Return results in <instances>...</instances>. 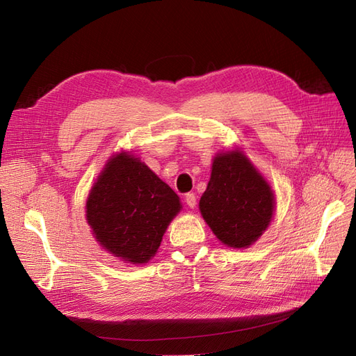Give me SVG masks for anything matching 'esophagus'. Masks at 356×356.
I'll return each instance as SVG.
<instances>
[{"label":"esophagus","instance_id":"esophagus-1","mask_svg":"<svg viewBox=\"0 0 356 356\" xmlns=\"http://www.w3.org/2000/svg\"><path fill=\"white\" fill-rule=\"evenodd\" d=\"M186 203L188 204L190 208H195L196 207V195H195V193H187V195H186Z\"/></svg>","mask_w":356,"mask_h":356}]
</instances>
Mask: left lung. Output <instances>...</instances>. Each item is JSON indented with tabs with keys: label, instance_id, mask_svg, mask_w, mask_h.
<instances>
[{
	"label": "left lung",
	"instance_id": "1",
	"mask_svg": "<svg viewBox=\"0 0 356 356\" xmlns=\"http://www.w3.org/2000/svg\"><path fill=\"white\" fill-rule=\"evenodd\" d=\"M199 208L213 234L232 248L254 243L270 222L273 193L241 152L213 159L208 188Z\"/></svg>",
	"mask_w": 356,
	"mask_h": 356
}]
</instances>
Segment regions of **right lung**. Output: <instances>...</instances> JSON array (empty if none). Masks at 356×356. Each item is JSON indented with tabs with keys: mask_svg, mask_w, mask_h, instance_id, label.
<instances>
[{
	"mask_svg": "<svg viewBox=\"0 0 356 356\" xmlns=\"http://www.w3.org/2000/svg\"><path fill=\"white\" fill-rule=\"evenodd\" d=\"M86 209L93 234L106 251L141 264L157 252L181 203L177 193L141 160L120 153L105 165Z\"/></svg>",
	"mask_w": 356,
	"mask_h": 356,
	"instance_id": "right-lung-1",
	"label": "right lung"
}]
</instances>
